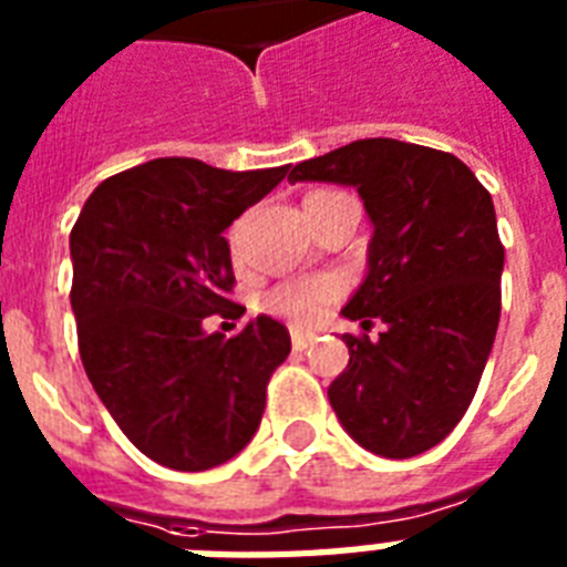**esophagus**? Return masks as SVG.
Here are the masks:
<instances>
[{
	"mask_svg": "<svg viewBox=\"0 0 567 567\" xmlns=\"http://www.w3.org/2000/svg\"><path fill=\"white\" fill-rule=\"evenodd\" d=\"M315 344V336L311 332H300V329H293L291 332V347L297 350V353H302V350H309V347Z\"/></svg>",
	"mask_w": 567,
	"mask_h": 567,
	"instance_id": "esophagus-1",
	"label": "esophagus"
}]
</instances>
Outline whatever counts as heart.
Segmentation results:
<instances>
[{"instance_id": "1", "label": "heart", "mask_w": 567, "mask_h": 567, "mask_svg": "<svg viewBox=\"0 0 567 567\" xmlns=\"http://www.w3.org/2000/svg\"><path fill=\"white\" fill-rule=\"evenodd\" d=\"M235 256L238 247L231 244ZM336 300V285L329 279H297V282H282L261 293L258 306L276 318L291 320V323H315L327 315V309Z\"/></svg>"}]
</instances>
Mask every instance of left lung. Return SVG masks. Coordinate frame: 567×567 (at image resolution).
I'll return each mask as SVG.
<instances>
[{
  "mask_svg": "<svg viewBox=\"0 0 567 567\" xmlns=\"http://www.w3.org/2000/svg\"><path fill=\"white\" fill-rule=\"evenodd\" d=\"M288 182H332L373 223L368 274L341 315L379 338L344 336L329 403L355 444L412 458L447 439L474 400L501 323L503 244L492 194L456 155L368 137L309 158Z\"/></svg>",
  "mask_w": 567,
  "mask_h": 567,
  "instance_id": "8db88e82",
  "label": "left lung"
}]
</instances>
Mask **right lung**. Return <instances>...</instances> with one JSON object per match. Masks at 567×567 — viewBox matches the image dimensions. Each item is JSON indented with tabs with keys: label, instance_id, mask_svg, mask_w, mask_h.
Returning a JSON list of instances; mask_svg holds the SVG:
<instances>
[{
	"label": "right lung",
	"instance_id": "obj_1",
	"mask_svg": "<svg viewBox=\"0 0 567 567\" xmlns=\"http://www.w3.org/2000/svg\"><path fill=\"white\" fill-rule=\"evenodd\" d=\"M288 167L231 173L196 158H155L87 196L73 231L79 353L93 391L144 456L208 471L238 456L265 414L270 373L291 353L279 320L258 315L235 338V285L223 231L265 199Z\"/></svg>",
	"mask_w": 567,
	"mask_h": 567
}]
</instances>
